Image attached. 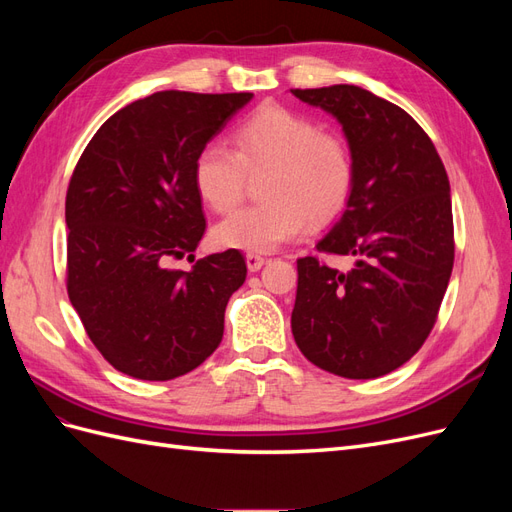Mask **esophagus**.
I'll list each match as a JSON object with an SVG mask.
<instances>
[{
    "mask_svg": "<svg viewBox=\"0 0 512 512\" xmlns=\"http://www.w3.org/2000/svg\"><path fill=\"white\" fill-rule=\"evenodd\" d=\"M245 262H247V269H250V271L254 273V271H260V269H262V265H265L267 258L260 256V254L250 252V254H245Z\"/></svg>",
    "mask_w": 512,
    "mask_h": 512,
    "instance_id": "obj_1",
    "label": "esophagus"
}]
</instances>
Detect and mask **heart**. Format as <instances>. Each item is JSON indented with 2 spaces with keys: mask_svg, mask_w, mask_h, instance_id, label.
<instances>
[{
  "mask_svg": "<svg viewBox=\"0 0 512 512\" xmlns=\"http://www.w3.org/2000/svg\"><path fill=\"white\" fill-rule=\"evenodd\" d=\"M235 151L207 143L194 162V185L215 213L235 209L247 175L267 170L260 185L265 203L230 213L213 228L220 247L271 252L292 241L305 224L324 226L342 215L354 188V160L346 138L303 113L262 104L232 130Z\"/></svg>",
  "mask_w": 512,
  "mask_h": 512,
  "instance_id": "b5f03b06",
  "label": "heart"
}]
</instances>
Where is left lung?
Instances as JSON below:
<instances>
[{"label": "left lung", "instance_id": "8db88e82", "mask_svg": "<svg viewBox=\"0 0 512 512\" xmlns=\"http://www.w3.org/2000/svg\"><path fill=\"white\" fill-rule=\"evenodd\" d=\"M346 132L354 160L348 207L297 260L292 335L307 361L350 380L380 378L421 350L455 262L451 185L427 132L397 104L356 85L290 89Z\"/></svg>", "mask_w": 512, "mask_h": 512}]
</instances>
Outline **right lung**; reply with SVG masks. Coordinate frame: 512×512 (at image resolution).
I'll list each match as a JSON object with an SVG mask.
<instances>
[{
  "instance_id": "1",
  "label": "right lung",
  "mask_w": 512,
  "mask_h": 512,
  "mask_svg": "<svg viewBox=\"0 0 512 512\" xmlns=\"http://www.w3.org/2000/svg\"><path fill=\"white\" fill-rule=\"evenodd\" d=\"M254 94L158 91L108 117L66 194L68 297L91 342L121 374L173 380L224 335L230 294L247 275L239 250L167 269L205 235L198 151Z\"/></svg>"
}]
</instances>
